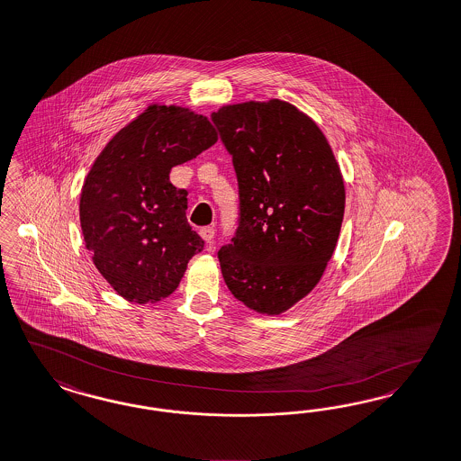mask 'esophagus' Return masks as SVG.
Masks as SVG:
<instances>
[{"label":"esophagus","mask_w":461,"mask_h":461,"mask_svg":"<svg viewBox=\"0 0 461 461\" xmlns=\"http://www.w3.org/2000/svg\"><path fill=\"white\" fill-rule=\"evenodd\" d=\"M199 235H201V239L204 240L206 243H212V240H214V228H211V226H204V228H201L199 230Z\"/></svg>","instance_id":"34e87169"}]
</instances>
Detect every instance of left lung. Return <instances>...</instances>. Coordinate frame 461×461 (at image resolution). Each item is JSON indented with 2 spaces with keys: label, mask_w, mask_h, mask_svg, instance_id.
Instances as JSON below:
<instances>
[{
  "label": "left lung",
  "mask_w": 461,
  "mask_h": 461,
  "mask_svg": "<svg viewBox=\"0 0 461 461\" xmlns=\"http://www.w3.org/2000/svg\"><path fill=\"white\" fill-rule=\"evenodd\" d=\"M239 178V228L218 258L231 294L262 315L303 300L334 255L346 187L317 122L285 100L212 112Z\"/></svg>",
  "instance_id": "1"
}]
</instances>
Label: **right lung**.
<instances>
[{"label":"right lung","mask_w":461,"mask_h":461,"mask_svg":"<svg viewBox=\"0 0 461 461\" xmlns=\"http://www.w3.org/2000/svg\"><path fill=\"white\" fill-rule=\"evenodd\" d=\"M216 141L204 115L151 104L96 157L81 187V231L96 269L127 302L168 298L204 249L170 170Z\"/></svg>","instance_id":"add662e5"}]
</instances>
